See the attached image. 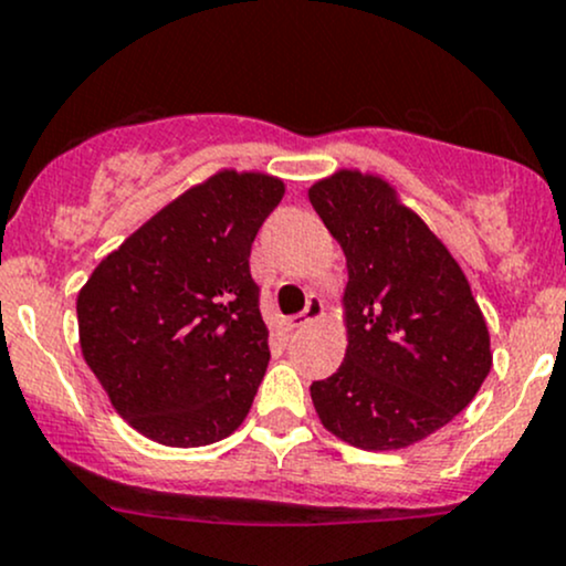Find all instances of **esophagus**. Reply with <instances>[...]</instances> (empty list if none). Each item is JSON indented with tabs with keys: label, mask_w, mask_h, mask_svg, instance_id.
I'll list each match as a JSON object with an SVG mask.
<instances>
[{
	"label": "esophagus",
	"mask_w": 566,
	"mask_h": 566,
	"mask_svg": "<svg viewBox=\"0 0 566 566\" xmlns=\"http://www.w3.org/2000/svg\"><path fill=\"white\" fill-rule=\"evenodd\" d=\"M322 314H325V303H322V297H319V295H308V301H306V308H303L301 314L293 316V319L287 322V325H290V331H297V327H306V325H312V322L319 319Z\"/></svg>",
	"instance_id": "esophagus-1"
}]
</instances>
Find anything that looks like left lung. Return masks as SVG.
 <instances>
[{
    "instance_id": "obj_1",
    "label": "left lung",
    "mask_w": 566,
    "mask_h": 566,
    "mask_svg": "<svg viewBox=\"0 0 566 566\" xmlns=\"http://www.w3.org/2000/svg\"><path fill=\"white\" fill-rule=\"evenodd\" d=\"M308 201L346 254L340 368L312 384L322 424L365 451H395L449 424L492 370L468 276L395 188L335 171Z\"/></svg>"
}]
</instances>
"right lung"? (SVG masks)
<instances>
[{
	"mask_svg": "<svg viewBox=\"0 0 566 566\" xmlns=\"http://www.w3.org/2000/svg\"><path fill=\"white\" fill-rule=\"evenodd\" d=\"M284 196L217 171L109 252L77 295L80 349L115 411L155 443L196 449L250 413L269 368L252 241Z\"/></svg>",
	"mask_w": 566,
	"mask_h": 566,
	"instance_id": "add662e5",
	"label": "right lung"
}]
</instances>
